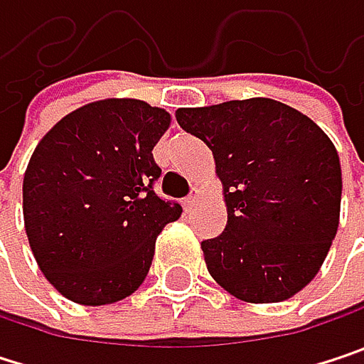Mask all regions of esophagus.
Returning a JSON list of instances; mask_svg holds the SVG:
<instances>
[{"mask_svg":"<svg viewBox=\"0 0 364 364\" xmlns=\"http://www.w3.org/2000/svg\"><path fill=\"white\" fill-rule=\"evenodd\" d=\"M183 204H185V210H191L196 204H198V191H193V193H189L185 200H183Z\"/></svg>","mask_w":364,"mask_h":364,"instance_id":"1","label":"esophagus"}]
</instances>
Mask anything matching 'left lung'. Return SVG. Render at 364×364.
<instances>
[{
    "instance_id": "8db88e82",
    "label": "left lung",
    "mask_w": 364,
    "mask_h": 364,
    "mask_svg": "<svg viewBox=\"0 0 364 364\" xmlns=\"http://www.w3.org/2000/svg\"><path fill=\"white\" fill-rule=\"evenodd\" d=\"M223 183L228 225L204 240L210 276L249 304L299 293L321 269L339 225L341 166L318 124L274 99L181 107Z\"/></svg>"
}]
</instances>
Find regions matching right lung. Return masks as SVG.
Returning a JSON list of instances; mask_svg holds the SVG:
<instances>
[{
    "instance_id": "1",
    "label": "right lung",
    "mask_w": 364,
    "mask_h": 364,
    "mask_svg": "<svg viewBox=\"0 0 364 364\" xmlns=\"http://www.w3.org/2000/svg\"><path fill=\"white\" fill-rule=\"evenodd\" d=\"M171 113L105 99L65 115L37 143L23 179L25 230L39 269L67 299L105 306L145 280L156 238L183 208L162 200L154 147Z\"/></svg>"
}]
</instances>
